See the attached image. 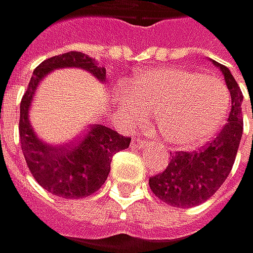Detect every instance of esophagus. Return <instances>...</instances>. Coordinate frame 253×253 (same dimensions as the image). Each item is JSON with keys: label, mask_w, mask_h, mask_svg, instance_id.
I'll use <instances>...</instances> for the list:
<instances>
[{"label": "esophagus", "mask_w": 253, "mask_h": 253, "mask_svg": "<svg viewBox=\"0 0 253 253\" xmlns=\"http://www.w3.org/2000/svg\"><path fill=\"white\" fill-rule=\"evenodd\" d=\"M147 144H148V141H144L141 138H133L132 139V147H135V148H141V147H144Z\"/></svg>", "instance_id": "esophagus-1"}]
</instances>
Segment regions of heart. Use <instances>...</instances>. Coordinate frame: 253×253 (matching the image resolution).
<instances>
[{
  "label": "heart",
  "instance_id": "b5f03b06",
  "mask_svg": "<svg viewBox=\"0 0 253 253\" xmlns=\"http://www.w3.org/2000/svg\"><path fill=\"white\" fill-rule=\"evenodd\" d=\"M120 120L139 126L156 114L159 129L175 148H193L213 138L225 120L230 96L224 84L187 68L145 71L115 91Z\"/></svg>",
  "mask_w": 253,
  "mask_h": 253
}]
</instances>
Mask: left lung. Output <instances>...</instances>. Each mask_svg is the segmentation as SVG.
<instances>
[{"label": "left lung", "instance_id": "obj_1", "mask_svg": "<svg viewBox=\"0 0 253 253\" xmlns=\"http://www.w3.org/2000/svg\"><path fill=\"white\" fill-rule=\"evenodd\" d=\"M224 74L231 94V112L218 136L202 150L178 151L168 168L150 178L151 191L173 208H193L211 199L228 178L243 133V93L230 69L212 60Z\"/></svg>", "mask_w": 253, "mask_h": 253}]
</instances>
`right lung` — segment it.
Returning a JSON list of instances; mask_svg holds the SVG:
<instances>
[{"label": "right lung", "instance_id": "1", "mask_svg": "<svg viewBox=\"0 0 253 253\" xmlns=\"http://www.w3.org/2000/svg\"><path fill=\"white\" fill-rule=\"evenodd\" d=\"M81 68L105 83L106 71L81 51H68L41 62L20 102L19 135L23 157L35 181L48 193L63 199H83L97 191L111 170L112 156L129 148L130 138L103 124H91L87 132L66 147L42 142L29 123V108L40 81L53 69Z\"/></svg>", "mask_w": 253, "mask_h": 253}]
</instances>
